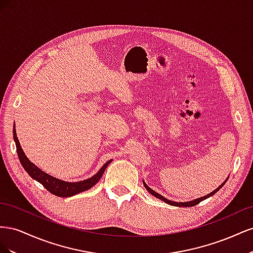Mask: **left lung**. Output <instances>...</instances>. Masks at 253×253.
I'll return each instance as SVG.
<instances>
[{
    "label": "left lung",
    "instance_id": "left-lung-1",
    "mask_svg": "<svg viewBox=\"0 0 253 253\" xmlns=\"http://www.w3.org/2000/svg\"><path fill=\"white\" fill-rule=\"evenodd\" d=\"M227 179H228V177L226 178V180L221 183L220 186H218L215 190H213L211 193H209V194H207V195H205V196H202V197H200V198H196V200H193V201H190V202H183V203H181V202H173V201H170V200H168V198H166L165 196H163V195H160V194H158L157 192H155L154 190H152L147 183L144 182V180H142V182H143V186L145 187V189H147L149 192L152 194V195H154L156 198H159L160 201H163V202H165V203H167L168 205H171V206H175V207H192V206H195V205H197L198 203H201V202H203L204 200H207V198H209L210 196H212V195H214L215 194L217 191L223 187L225 183H226V181H227Z\"/></svg>",
    "mask_w": 253,
    "mask_h": 253
}]
</instances>
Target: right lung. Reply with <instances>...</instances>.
<instances>
[{
  "label": "right lung",
  "instance_id": "add662e5",
  "mask_svg": "<svg viewBox=\"0 0 253 253\" xmlns=\"http://www.w3.org/2000/svg\"><path fill=\"white\" fill-rule=\"evenodd\" d=\"M13 139L14 142H16V147H17V153L20 159V163L22 167L24 168V170L29 174V176L38 182H40L43 187L49 191L50 193L53 195L59 196V197H70L74 196L78 193L84 192L88 189H90L93 186H95L96 183L99 181L102 177V175L108 167L112 162L113 159H110L109 162H106L100 170H99L94 176L91 177L84 179L81 181H76V182H70V181H64L62 179H59L53 177V176L45 173L41 169H39L34 163L30 162V160L27 158L25 155V153L23 152L21 144L19 142V139L17 137V132H16V126H13Z\"/></svg>",
  "mask_w": 253,
  "mask_h": 253
}]
</instances>
